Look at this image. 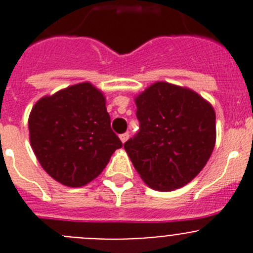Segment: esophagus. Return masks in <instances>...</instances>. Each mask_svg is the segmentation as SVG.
<instances>
[{
    "instance_id": "obj_1",
    "label": "esophagus",
    "mask_w": 253,
    "mask_h": 253,
    "mask_svg": "<svg viewBox=\"0 0 253 253\" xmlns=\"http://www.w3.org/2000/svg\"><path fill=\"white\" fill-rule=\"evenodd\" d=\"M128 139H129V133H123V134H120V140H122L123 143H125Z\"/></svg>"
}]
</instances>
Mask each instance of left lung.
Listing matches in <instances>:
<instances>
[{
    "label": "left lung",
    "mask_w": 253,
    "mask_h": 253,
    "mask_svg": "<svg viewBox=\"0 0 253 253\" xmlns=\"http://www.w3.org/2000/svg\"><path fill=\"white\" fill-rule=\"evenodd\" d=\"M139 130L124 143L134 169L148 186H184L207 165L215 144V113L202 96L157 82L135 99Z\"/></svg>",
    "instance_id": "left-lung-1"
}]
</instances>
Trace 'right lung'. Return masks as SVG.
<instances>
[{
	"label": "right lung",
	"mask_w": 253,
	"mask_h": 253,
	"mask_svg": "<svg viewBox=\"0 0 253 253\" xmlns=\"http://www.w3.org/2000/svg\"><path fill=\"white\" fill-rule=\"evenodd\" d=\"M29 131L42 167L71 187L97 177L123 146L111 129L104 95L88 82L40 99L29 116Z\"/></svg>",
	"instance_id": "obj_1"
}]
</instances>
